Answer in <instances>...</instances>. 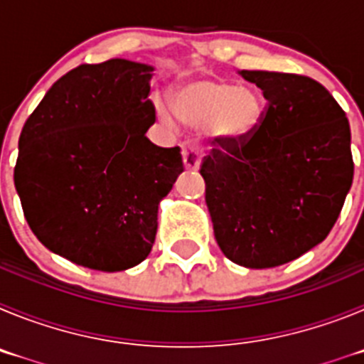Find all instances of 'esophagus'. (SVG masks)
Returning a JSON list of instances; mask_svg holds the SVG:
<instances>
[{
    "mask_svg": "<svg viewBox=\"0 0 364 364\" xmlns=\"http://www.w3.org/2000/svg\"><path fill=\"white\" fill-rule=\"evenodd\" d=\"M182 156H184V166L189 171H197L200 167V159H202V149L197 144L188 142L182 149Z\"/></svg>",
    "mask_w": 364,
    "mask_h": 364,
    "instance_id": "34e87169",
    "label": "esophagus"
}]
</instances>
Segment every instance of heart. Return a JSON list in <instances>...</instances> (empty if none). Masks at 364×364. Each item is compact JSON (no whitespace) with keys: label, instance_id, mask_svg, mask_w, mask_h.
Wrapping results in <instances>:
<instances>
[{"label":"heart","instance_id":"heart-1","mask_svg":"<svg viewBox=\"0 0 364 364\" xmlns=\"http://www.w3.org/2000/svg\"><path fill=\"white\" fill-rule=\"evenodd\" d=\"M169 105L180 124L202 127L211 124L215 133L226 138H240L257 125L262 111L260 98L250 87L213 78L191 80L176 85L169 95ZM169 124V117L160 111Z\"/></svg>","mask_w":364,"mask_h":364}]
</instances>
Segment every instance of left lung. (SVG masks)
I'll use <instances>...</instances> for the list:
<instances>
[{
  "label": "left lung",
  "instance_id": "1",
  "mask_svg": "<svg viewBox=\"0 0 364 364\" xmlns=\"http://www.w3.org/2000/svg\"><path fill=\"white\" fill-rule=\"evenodd\" d=\"M262 91L259 124L217 136L204 156L217 244L244 268H275L323 242L353 178L350 124L330 92L301 74L240 70Z\"/></svg>",
  "mask_w": 364,
  "mask_h": 364
}]
</instances>
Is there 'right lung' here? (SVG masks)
<instances>
[{"label": "right lung", "instance_id": "right-lung-1", "mask_svg": "<svg viewBox=\"0 0 364 364\" xmlns=\"http://www.w3.org/2000/svg\"><path fill=\"white\" fill-rule=\"evenodd\" d=\"M153 67L80 65L50 87L19 134L16 191L32 233L74 264L122 272L154 242L159 204L184 171L180 147L146 136Z\"/></svg>", "mask_w": 364, "mask_h": 364}]
</instances>
